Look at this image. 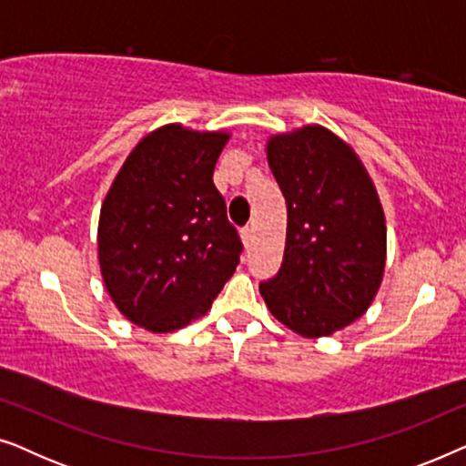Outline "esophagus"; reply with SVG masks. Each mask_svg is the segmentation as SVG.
<instances>
[{
    "label": "esophagus",
    "instance_id": "obj_1",
    "mask_svg": "<svg viewBox=\"0 0 466 466\" xmlns=\"http://www.w3.org/2000/svg\"><path fill=\"white\" fill-rule=\"evenodd\" d=\"M252 233H254V228L248 225V227H244L241 228V239H244V244H246V248H250V244H252Z\"/></svg>",
    "mask_w": 466,
    "mask_h": 466
}]
</instances>
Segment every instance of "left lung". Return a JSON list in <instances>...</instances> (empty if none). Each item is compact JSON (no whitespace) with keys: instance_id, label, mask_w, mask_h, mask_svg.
<instances>
[{"instance_id":"1","label":"left lung","mask_w":466,"mask_h":466,"mask_svg":"<svg viewBox=\"0 0 466 466\" xmlns=\"http://www.w3.org/2000/svg\"><path fill=\"white\" fill-rule=\"evenodd\" d=\"M267 158L289 227L282 267L260 295L295 333L327 337L365 314L384 276L378 193L352 148L324 127L271 137Z\"/></svg>"}]
</instances>
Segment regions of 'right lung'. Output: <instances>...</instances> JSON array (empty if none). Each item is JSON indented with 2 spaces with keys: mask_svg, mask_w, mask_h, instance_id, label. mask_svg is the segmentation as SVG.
Here are the masks:
<instances>
[{
  "mask_svg": "<svg viewBox=\"0 0 466 466\" xmlns=\"http://www.w3.org/2000/svg\"><path fill=\"white\" fill-rule=\"evenodd\" d=\"M227 133L152 131L118 171L99 216V267L120 314L171 333L212 308L244 250L214 165Z\"/></svg>",
  "mask_w": 466,
  "mask_h": 466,
  "instance_id": "right-lung-1",
  "label": "right lung"
}]
</instances>
